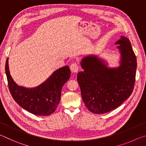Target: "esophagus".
Listing matches in <instances>:
<instances>
[{"label": "esophagus", "mask_w": 146, "mask_h": 146, "mask_svg": "<svg viewBox=\"0 0 146 146\" xmlns=\"http://www.w3.org/2000/svg\"><path fill=\"white\" fill-rule=\"evenodd\" d=\"M70 69H71V71H72V72H74V73L77 72L78 69H79L78 64L77 63H76V62H74L73 64H71V66H70Z\"/></svg>", "instance_id": "esophagus-1"}]
</instances>
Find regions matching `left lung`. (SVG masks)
<instances>
[{
    "label": "left lung",
    "instance_id": "1",
    "mask_svg": "<svg viewBox=\"0 0 146 146\" xmlns=\"http://www.w3.org/2000/svg\"><path fill=\"white\" fill-rule=\"evenodd\" d=\"M116 44L121 53L120 66L108 68L95 56L82 59L78 73L82 98L89 111L102 114L115 110L130 97L134 89L137 58L129 39L122 36Z\"/></svg>",
    "mask_w": 146,
    "mask_h": 146
}]
</instances>
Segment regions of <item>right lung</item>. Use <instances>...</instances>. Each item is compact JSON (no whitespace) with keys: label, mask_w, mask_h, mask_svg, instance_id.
<instances>
[{"label":"right lung","mask_w":146,"mask_h":146,"mask_svg":"<svg viewBox=\"0 0 146 146\" xmlns=\"http://www.w3.org/2000/svg\"><path fill=\"white\" fill-rule=\"evenodd\" d=\"M9 91L18 104L29 113L38 116L52 114L60 100L62 86L71 75L68 66L58 69L40 86L34 88L19 86L14 82L8 67V58L5 66Z\"/></svg>","instance_id":"right-lung-1"}]
</instances>
